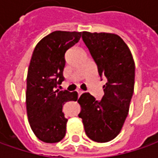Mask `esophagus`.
Masks as SVG:
<instances>
[{
    "label": "esophagus",
    "mask_w": 158,
    "mask_h": 158,
    "mask_svg": "<svg viewBox=\"0 0 158 158\" xmlns=\"http://www.w3.org/2000/svg\"><path fill=\"white\" fill-rule=\"evenodd\" d=\"M83 93H84V92H83V91H81V90H79V91H78V94H79V96L81 95V94H83Z\"/></svg>",
    "instance_id": "obj_1"
}]
</instances>
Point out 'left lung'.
I'll return each instance as SVG.
<instances>
[{
    "label": "left lung",
    "mask_w": 158,
    "mask_h": 158,
    "mask_svg": "<svg viewBox=\"0 0 158 158\" xmlns=\"http://www.w3.org/2000/svg\"><path fill=\"white\" fill-rule=\"evenodd\" d=\"M82 40L97 65L104 95L97 101L89 93L81 94L78 103L87 136L98 143L113 140L120 132L127 117L134 89L135 64L124 40L116 34L82 31Z\"/></svg>",
    "instance_id": "8db88e82"
}]
</instances>
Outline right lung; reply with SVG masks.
I'll return each mask as SVG.
<instances>
[{"instance_id": "right-lung-1", "label": "right lung", "mask_w": 158, "mask_h": 158, "mask_svg": "<svg viewBox=\"0 0 158 158\" xmlns=\"http://www.w3.org/2000/svg\"><path fill=\"white\" fill-rule=\"evenodd\" d=\"M81 32L55 31L40 40L31 56L27 78L28 121L36 137L44 143L64 138L68 119L63 106L76 102L77 92L57 89L64 81L65 53L80 40Z\"/></svg>"}]
</instances>
